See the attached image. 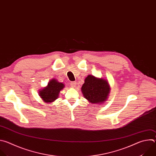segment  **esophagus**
Segmentation results:
<instances>
[{"instance_id": "34e87169", "label": "esophagus", "mask_w": 156, "mask_h": 156, "mask_svg": "<svg viewBox=\"0 0 156 156\" xmlns=\"http://www.w3.org/2000/svg\"><path fill=\"white\" fill-rule=\"evenodd\" d=\"M70 84H71V87H73V88H74V87H76V85L77 83H76V82H71Z\"/></svg>"}]
</instances>
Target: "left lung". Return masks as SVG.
<instances>
[{
	"label": "left lung",
	"mask_w": 156,
	"mask_h": 156,
	"mask_svg": "<svg viewBox=\"0 0 156 156\" xmlns=\"http://www.w3.org/2000/svg\"><path fill=\"white\" fill-rule=\"evenodd\" d=\"M111 87L108 80L88 75L84 80L81 91L85 99L91 104L101 105L108 98Z\"/></svg>",
	"instance_id": "1"
}]
</instances>
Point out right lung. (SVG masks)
<instances>
[{"mask_svg":"<svg viewBox=\"0 0 156 156\" xmlns=\"http://www.w3.org/2000/svg\"><path fill=\"white\" fill-rule=\"evenodd\" d=\"M64 87V83L59 82L56 79H52L49 81L46 87L39 90V95L44 102L47 104L51 103L58 98L60 91L63 89Z\"/></svg>","mask_w":156,"mask_h":156,"instance_id":"right-lung-1","label":"right lung"}]
</instances>
